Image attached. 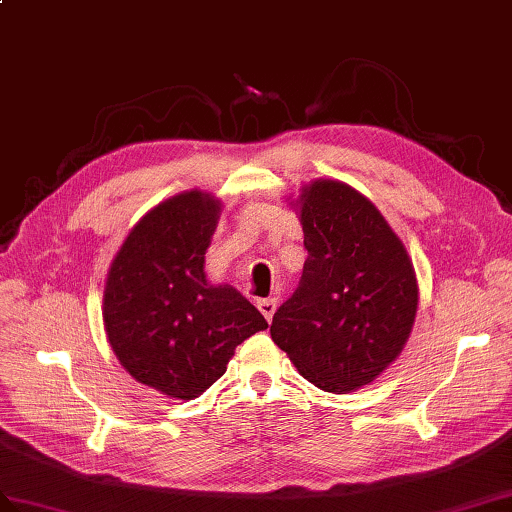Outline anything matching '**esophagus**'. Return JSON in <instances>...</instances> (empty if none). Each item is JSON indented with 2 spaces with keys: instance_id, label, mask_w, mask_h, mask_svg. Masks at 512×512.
<instances>
[{
  "instance_id": "obj_1",
  "label": "esophagus",
  "mask_w": 512,
  "mask_h": 512,
  "mask_svg": "<svg viewBox=\"0 0 512 512\" xmlns=\"http://www.w3.org/2000/svg\"><path fill=\"white\" fill-rule=\"evenodd\" d=\"M257 307H259V312L264 314V318L270 323L272 316H275V310H277V301L275 299H261V301H257Z\"/></svg>"
}]
</instances>
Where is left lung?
I'll use <instances>...</instances> for the list:
<instances>
[{
  "label": "left lung",
  "mask_w": 512,
  "mask_h": 512,
  "mask_svg": "<svg viewBox=\"0 0 512 512\" xmlns=\"http://www.w3.org/2000/svg\"><path fill=\"white\" fill-rule=\"evenodd\" d=\"M290 205L307 259L301 285L272 316L270 336L325 392L371 384L399 358L419 310V281L399 235L358 189L316 178Z\"/></svg>",
  "instance_id": "8db88e82"
}]
</instances>
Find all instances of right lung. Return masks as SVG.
<instances>
[{
    "label": "right lung",
    "mask_w": 512,
    "mask_h": 512,
    "mask_svg": "<svg viewBox=\"0 0 512 512\" xmlns=\"http://www.w3.org/2000/svg\"><path fill=\"white\" fill-rule=\"evenodd\" d=\"M222 202L189 189L152 207L126 235L104 283L102 320L117 360L139 384L196 399L227 371L235 347L268 327L229 283H211L205 253Z\"/></svg>",
    "instance_id": "right-lung-1"
}]
</instances>
